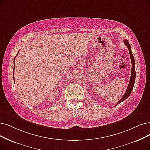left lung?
<instances>
[{
    "instance_id": "8db88e82",
    "label": "left lung",
    "mask_w": 150,
    "mask_h": 150,
    "mask_svg": "<svg viewBox=\"0 0 150 150\" xmlns=\"http://www.w3.org/2000/svg\"><path fill=\"white\" fill-rule=\"evenodd\" d=\"M124 43L127 45V47H128V49H129V54H130V57L131 58V62H132V69H131V76H130V81H129V86L127 88L126 90V92L124 93V95H123L122 98H121V99L119 100L117 105H119L120 103H121L122 101H123L124 100H125L126 98H127L129 97V96L131 94L133 88H134V83L135 82V59L133 56L132 53L131 51V47L130 45L129 44L128 40H127L126 39H124Z\"/></svg>"
}]
</instances>
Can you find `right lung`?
<instances>
[{
    "mask_svg": "<svg viewBox=\"0 0 150 150\" xmlns=\"http://www.w3.org/2000/svg\"><path fill=\"white\" fill-rule=\"evenodd\" d=\"M18 52H19V51H18ZM18 53H17V55H16V57L18 55ZM15 58H14V63H15ZM14 70H15V68H13V78H14Z\"/></svg>",
    "mask_w": 150,
    "mask_h": 150,
    "instance_id": "add662e5",
    "label": "right lung"
}]
</instances>
